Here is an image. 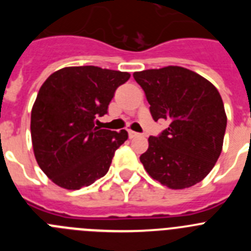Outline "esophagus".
<instances>
[{
  "instance_id": "esophagus-1",
  "label": "esophagus",
  "mask_w": 251,
  "mask_h": 251,
  "mask_svg": "<svg viewBox=\"0 0 251 251\" xmlns=\"http://www.w3.org/2000/svg\"><path fill=\"white\" fill-rule=\"evenodd\" d=\"M128 134H129V138H134V137H138L139 134L137 132H133V130H128Z\"/></svg>"
}]
</instances>
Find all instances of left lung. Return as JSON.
I'll return each mask as SVG.
<instances>
[{
    "instance_id": "left-lung-1",
    "label": "left lung",
    "mask_w": 251,
    "mask_h": 251,
    "mask_svg": "<svg viewBox=\"0 0 251 251\" xmlns=\"http://www.w3.org/2000/svg\"><path fill=\"white\" fill-rule=\"evenodd\" d=\"M133 77L145 90L154 122H170L148 138L147 152L139 157L148 175L174 190L202 181L220 156L226 129L216 88L181 66L137 72Z\"/></svg>"
}]
</instances>
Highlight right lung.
Returning <instances> with one entry per match:
<instances>
[{
    "instance_id": "1",
    "label": "right lung",
    "mask_w": 251,
    "mask_h": 251,
    "mask_svg": "<svg viewBox=\"0 0 251 251\" xmlns=\"http://www.w3.org/2000/svg\"><path fill=\"white\" fill-rule=\"evenodd\" d=\"M128 73L98 66L60 69L45 80L31 112V138L40 168L54 183L79 190L108 172L127 130L95 127Z\"/></svg>"
}]
</instances>
